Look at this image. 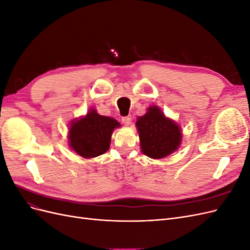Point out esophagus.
<instances>
[{
    "label": "esophagus",
    "mask_w": 250,
    "mask_h": 250,
    "mask_svg": "<svg viewBox=\"0 0 250 250\" xmlns=\"http://www.w3.org/2000/svg\"><path fill=\"white\" fill-rule=\"evenodd\" d=\"M131 117H124L123 119H122V122L125 124V125H127V126H129L130 124H131Z\"/></svg>",
    "instance_id": "1"
}]
</instances>
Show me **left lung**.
<instances>
[{
    "label": "left lung",
    "mask_w": 250,
    "mask_h": 250,
    "mask_svg": "<svg viewBox=\"0 0 250 250\" xmlns=\"http://www.w3.org/2000/svg\"><path fill=\"white\" fill-rule=\"evenodd\" d=\"M135 126L139 132L141 151L153 160H162L175 152L183 140L180 125L166 117L156 105H151L145 115L138 117Z\"/></svg>",
    "instance_id": "obj_1"
}]
</instances>
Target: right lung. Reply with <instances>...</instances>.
Wrapping results in <instances>:
<instances>
[{"mask_svg": "<svg viewBox=\"0 0 250 250\" xmlns=\"http://www.w3.org/2000/svg\"><path fill=\"white\" fill-rule=\"evenodd\" d=\"M121 124L116 119L101 116L94 107L86 115L73 120L67 133L69 146L83 158H94L106 152L111 134Z\"/></svg>", "mask_w": 250, "mask_h": 250, "instance_id": "add662e5", "label": "right lung"}]
</instances>
